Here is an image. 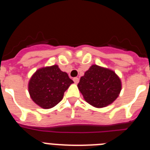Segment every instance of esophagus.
<instances>
[{"instance_id":"1","label":"esophagus","mask_w":150,"mask_h":150,"mask_svg":"<svg viewBox=\"0 0 150 150\" xmlns=\"http://www.w3.org/2000/svg\"><path fill=\"white\" fill-rule=\"evenodd\" d=\"M73 79H74V83H76V84H77V83H79V79L78 77H74Z\"/></svg>"}]
</instances>
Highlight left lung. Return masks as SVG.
I'll return each instance as SVG.
<instances>
[{"label":"left lung","mask_w":150,"mask_h":150,"mask_svg":"<svg viewBox=\"0 0 150 150\" xmlns=\"http://www.w3.org/2000/svg\"><path fill=\"white\" fill-rule=\"evenodd\" d=\"M77 86L88 104L104 107L117 98L122 85L115 72L94 64L80 78Z\"/></svg>","instance_id":"8db88e82"}]
</instances>
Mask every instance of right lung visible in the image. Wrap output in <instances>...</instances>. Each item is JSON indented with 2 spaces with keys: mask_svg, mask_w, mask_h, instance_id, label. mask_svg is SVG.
I'll return each mask as SVG.
<instances>
[{
  "mask_svg": "<svg viewBox=\"0 0 150 150\" xmlns=\"http://www.w3.org/2000/svg\"><path fill=\"white\" fill-rule=\"evenodd\" d=\"M74 83L67 73L58 65L40 68L30 78L29 94L36 104L44 109H50L62 100L64 91Z\"/></svg>",
  "mask_w": 150,
  "mask_h": 150,
  "instance_id": "add662e5",
  "label": "right lung"
}]
</instances>
